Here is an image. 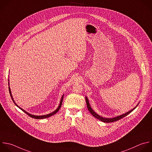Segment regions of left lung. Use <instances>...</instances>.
<instances>
[{
    "instance_id": "1",
    "label": "left lung",
    "mask_w": 152,
    "mask_h": 152,
    "mask_svg": "<svg viewBox=\"0 0 152 152\" xmlns=\"http://www.w3.org/2000/svg\"><path fill=\"white\" fill-rule=\"evenodd\" d=\"M85 99H86V106H87L88 109V110L89 111V112L91 113V115H92L94 117L96 118V119L100 120L101 121H102V122H106V123H110V122H115V121H119V120H120L121 119H122V118L125 117L126 116H127L128 115H129L130 113H131V112L136 108V107H134L133 109H132V110H131L130 111H129L128 112H126V113H124V114H123V115H121V116H117V117H115V118H103V117H102V116H99L98 115H97V114L92 109V108H91V107L90 106V104H89V103L88 99V98H87L86 97L85 98ZM137 106H138V105H137Z\"/></svg>"
}]
</instances>
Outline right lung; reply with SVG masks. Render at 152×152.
<instances>
[{
  "label": "right lung",
  "instance_id": "add662e5",
  "mask_svg": "<svg viewBox=\"0 0 152 152\" xmlns=\"http://www.w3.org/2000/svg\"><path fill=\"white\" fill-rule=\"evenodd\" d=\"M9 91H10V95H11V98H12V101H13V102L14 103V104L18 107V108H20L21 110H22L24 113H26L27 115H28L30 117H31V118H34V119H45V118H49V117H50V116H53V115H55L56 113H57V112L60 110V109L61 108V105H62V103H63V96H64V95H63V96H62V98H61V101H60V105H59V106L58 107V108L54 111V112H53V113H49V114H48V115H43V116H35V115H31V114H29L28 113H27V112H26L25 110H24L23 109H22L21 108H20L15 103V102H14V100L13 99V98H12V94H11V89H10V88L9 87Z\"/></svg>",
  "mask_w": 152,
  "mask_h": 152
}]
</instances>
